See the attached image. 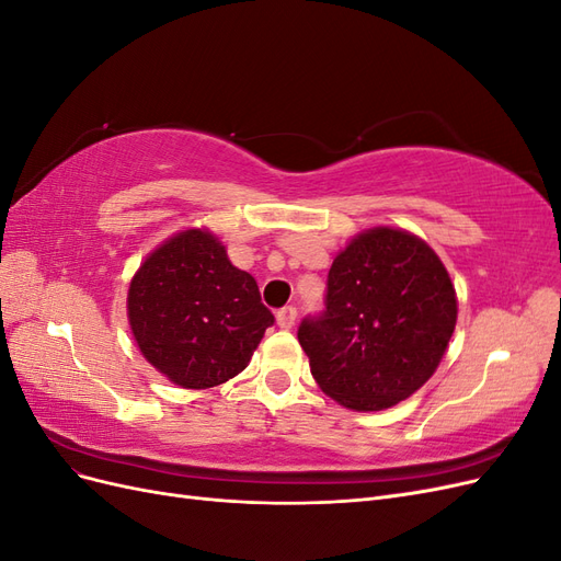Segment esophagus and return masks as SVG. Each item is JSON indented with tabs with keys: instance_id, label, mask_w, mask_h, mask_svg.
Here are the masks:
<instances>
[{
	"instance_id": "34e87169",
	"label": "esophagus",
	"mask_w": 561,
	"mask_h": 561,
	"mask_svg": "<svg viewBox=\"0 0 561 561\" xmlns=\"http://www.w3.org/2000/svg\"><path fill=\"white\" fill-rule=\"evenodd\" d=\"M276 320H278V325H280L283 330H290V328L295 325V320H297V309H295V307H283V309L276 313Z\"/></svg>"
}]
</instances>
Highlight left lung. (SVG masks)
Segmentation results:
<instances>
[{
    "label": "left lung",
    "instance_id": "obj_1",
    "mask_svg": "<svg viewBox=\"0 0 561 561\" xmlns=\"http://www.w3.org/2000/svg\"><path fill=\"white\" fill-rule=\"evenodd\" d=\"M456 290L419 236L375 227L336 254L325 311L299 325L316 383L355 412L388 410L426 383L456 328Z\"/></svg>",
    "mask_w": 561,
    "mask_h": 561
}]
</instances>
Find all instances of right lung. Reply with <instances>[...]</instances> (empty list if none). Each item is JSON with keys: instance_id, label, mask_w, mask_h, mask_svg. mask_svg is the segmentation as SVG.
I'll list each match as a JSON object with an SVG mask.
<instances>
[{"instance_id": "obj_1", "label": "right lung", "mask_w": 561, "mask_h": 561, "mask_svg": "<svg viewBox=\"0 0 561 561\" xmlns=\"http://www.w3.org/2000/svg\"><path fill=\"white\" fill-rule=\"evenodd\" d=\"M128 322L149 365L182 388H213L243 371L274 325L257 280L236 268L208 229H186L140 264Z\"/></svg>"}]
</instances>
